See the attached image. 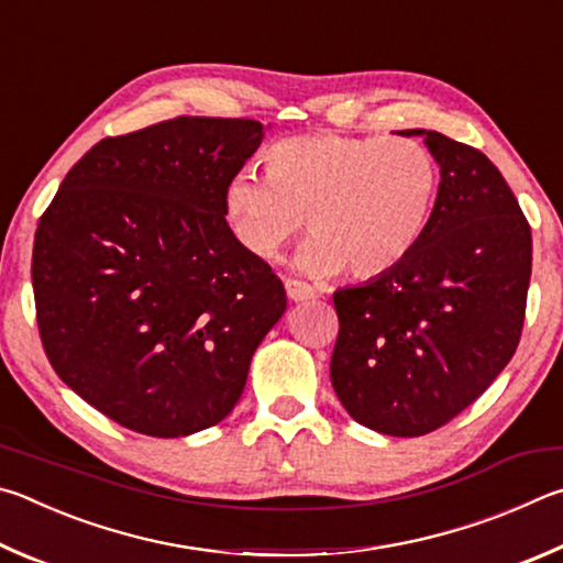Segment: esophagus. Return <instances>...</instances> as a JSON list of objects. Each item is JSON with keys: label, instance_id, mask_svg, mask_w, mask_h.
<instances>
[{"label": "esophagus", "instance_id": "esophagus-1", "mask_svg": "<svg viewBox=\"0 0 563 563\" xmlns=\"http://www.w3.org/2000/svg\"><path fill=\"white\" fill-rule=\"evenodd\" d=\"M284 287H287V297H289L294 303L313 299V289L309 287V284L297 282V279H287V284H284Z\"/></svg>", "mask_w": 563, "mask_h": 563}]
</instances>
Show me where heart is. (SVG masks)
<instances>
[{"instance_id":"obj_1","label":"heart","mask_w":563,"mask_h":563,"mask_svg":"<svg viewBox=\"0 0 563 563\" xmlns=\"http://www.w3.org/2000/svg\"><path fill=\"white\" fill-rule=\"evenodd\" d=\"M269 175L240 173L227 183L224 214L236 240L260 260H276L309 217L299 254L309 276L349 269L376 279L418 244L435 202L438 165L410 137L299 135L266 153Z\"/></svg>"}]
</instances>
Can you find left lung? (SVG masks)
I'll return each mask as SVG.
<instances>
[{
	"instance_id": "left-lung-1",
	"label": "left lung",
	"mask_w": 563,
	"mask_h": 563,
	"mask_svg": "<svg viewBox=\"0 0 563 563\" xmlns=\"http://www.w3.org/2000/svg\"><path fill=\"white\" fill-rule=\"evenodd\" d=\"M418 135L440 167L435 207L396 269L333 294V390L383 435L418 438L475 402L517 351L531 276V230L485 153Z\"/></svg>"
}]
</instances>
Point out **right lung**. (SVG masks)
Returning <instances> with one entry per match:
<instances>
[{"instance_id":"right-lung-1","label":"right lung","mask_w":563,"mask_h":563,"mask_svg":"<svg viewBox=\"0 0 563 563\" xmlns=\"http://www.w3.org/2000/svg\"><path fill=\"white\" fill-rule=\"evenodd\" d=\"M262 137L260 121L187 115L106 137L38 220L48 363L118 426L151 438L217 426L287 311L279 276L224 220L227 183Z\"/></svg>"}]
</instances>
